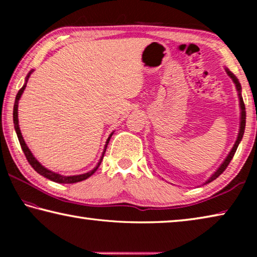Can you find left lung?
Returning a JSON list of instances; mask_svg holds the SVG:
<instances>
[{
    "mask_svg": "<svg viewBox=\"0 0 257 257\" xmlns=\"http://www.w3.org/2000/svg\"><path fill=\"white\" fill-rule=\"evenodd\" d=\"M227 72H228V75L232 78V80H233V82L234 84H236V87H237V90L239 92V101H240V108H241V118H240V130H239V134H238V138H237V141H236V143H234V145H233V147H232V150H231V152H230L229 153V155L227 156V159L224 160V162L221 164V167L217 169V170L214 172V175H212V177L210 178V179H208L205 184H208V182H211V181H213V180H215L217 177H219L221 173H222L225 169H227V167L229 165V163L231 162V160H232V158H233V155H234V153H236V151H237V147H238V145H239V143H240V141H241V138H242V135H243V132H245V125H246V111H245V104H243V101H242V97H241V94H240V89H241V87H240V84H239V81H238V79L236 77H234L231 72H230L228 69H227Z\"/></svg>",
    "mask_w": 257,
    "mask_h": 257,
    "instance_id": "left-lung-1",
    "label": "left lung"
}]
</instances>
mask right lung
<instances>
[{
    "mask_svg": "<svg viewBox=\"0 0 257 257\" xmlns=\"http://www.w3.org/2000/svg\"><path fill=\"white\" fill-rule=\"evenodd\" d=\"M29 76H30V72L28 73L27 79H28ZM25 87H26V85H24L23 87H21V88L19 89L18 94H17V96H16L15 106H14V123H15V129H16L17 136H18V139H19L20 146H21V149H23L26 159L28 160L29 164L32 165L34 170L36 171L37 173H40L41 176L45 177V178H47V179H50V180L54 181V182H58V184H75V182H79V181H82V180L87 179V178H89L95 171L97 170L98 167H99V164H101L102 160H103V156H104V154H105V152H106V147H107L108 142H110V138L112 136V134L110 135V137L107 138L105 147H104V151H103V154H102V158L99 159V162L97 163L96 167H95L92 171H88V172H86V173H82V175H77V176H62V175H59V173H55L53 171H50L49 169H46V168L43 167V165L40 162H38L36 159L34 158V155L32 154V152L29 151L27 145H26V143H25L24 138H23V135H21V133H20V128H19V124H18V102H19V98L21 96V94H23V92H24Z\"/></svg>",
    "mask_w": 257,
    "mask_h": 257,
    "instance_id": "1",
    "label": "right lung"
}]
</instances>
